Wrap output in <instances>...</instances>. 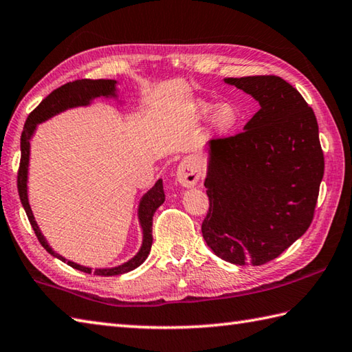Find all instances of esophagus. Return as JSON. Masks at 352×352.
Here are the masks:
<instances>
[{"instance_id": "1", "label": "esophagus", "mask_w": 352, "mask_h": 352, "mask_svg": "<svg viewBox=\"0 0 352 352\" xmlns=\"http://www.w3.org/2000/svg\"><path fill=\"white\" fill-rule=\"evenodd\" d=\"M200 176H202V167H200V164L196 157L192 156L184 157L181 164L177 166L176 181L182 186H185V188L195 186L199 182Z\"/></svg>"}]
</instances>
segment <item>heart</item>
Here are the masks:
<instances>
[{
  "label": "heart",
  "mask_w": 352,
  "mask_h": 352,
  "mask_svg": "<svg viewBox=\"0 0 352 352\" xmlns=\"http://www.w3.org/2000/svg\"><path fill=\"white\" fill-rule=\"evenodd\" d=\"M211 113H214L212 127L219 135H225L228 132H231L240 117L239 111H236V107L234 104L225 103V104H220L219 107H216V104H211L206 102L197 103V116L200 118L210 117Z\"/></svg>",
  "instance_id": "1"
}]
</instances>
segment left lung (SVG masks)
I'll return each mask as SVG.
<instances>
[{"mask_svg": "<svg viewBox=\"0 0 352 352\" xmlns=\"http://www.w3.org/2000/svg\"><path fill=\"white\" fill-rule=\"evenodd\" d=\"M260 111L243 132L208 142L202 223L206 245L228 263L261 266L292 246L311 225L324 177L316 116L276 76L228 77Z\"/></svg>", "mask_w": 352, "mask_h": 352, "instance_id": "left-lung-1", "label": "left lung"}]
</instances>
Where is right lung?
Returning <instances> with one entry per match:
<instances>
[{"mask_svg": "<svg viewBox=\"0 0 352 352\" xmlns=\"http://www.w3.org/2000/svg\"><path fill=\"white\" fill-rule=\"evenodd\" d=\"M97 97H104V98H117V80H104V78H98V80H89V78H83V80H76L69 82L67 85L60 86V88L54 89L52 94L47 96L42 100L41 104L36 107V109L28 116L23 135H21V162H19V171H18V191H19V199L21 204H23L25 214L28 220H30V225L33 231L38 236V240L48 254L53 256L59 258L60 261L67 263L68 266L74 267L85 274H94L98 276H116V275H123L141 266L142 263L146 261V258L150 254V249H152L153 243V235H152V223H153V214L160 208L164 200H166V195H164V186H162V179H157L156 184L150 188L144 196L141 197L140 205H138V220L142 229V245L135 256L131 260L120 264L116 267H104V269H94L86 266H80L74 261L67 260L65 256L59 255L52 249L45 240V236L42 235L41 229L36 223L34 216L32 212L30 204H28V191H27V181H28V162H30V140L36 131L38 124L44 123L48 118H52L57 113H60L71 107H78V106H89L91 102Z\"/></svg>", "mask_w": 352, "mask_h": 352, "instance_id": "obj_1", "label": "right lung"}]
</instances>
